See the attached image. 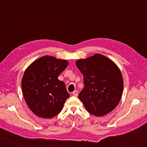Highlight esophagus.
<instances>
[{
	"instance_id": "esophagus-1",
	"label": "esophagus",
	"mask_w": 147,
	"mask_h": 147,
	"mask_svg": "<svg viewBox=\"0 0 147 147\" xmlns=\"http://www.w3.org/2000/svg\"><path fill=\"white\" fill-rule=\"evenodd\" d=\"M78 92L77 90H75V91L73 92V95L74 96H78Z\"/></svg>"
}]
</instances>
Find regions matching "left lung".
<instances>
[{"label": "left lung", "mask_w": 147, "mask_h": 147, "mask_svg": "<svg viewBox=\"0 0 147 147\" xmlns=\"http://www.w3.org/2000/svg\"><path fill=\"white\" fill-rule=\"evenodd\" d=\"M76 63L84 76V87L78 98L86 109L97 116L113 110L123 92V79L118 66L98 53Z\"/></svg>", "instance_id": "1"}]
</instances>
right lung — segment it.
Listing matches in <instances>:
<instances>
[{
	"label": "right lung",
	"instance_id": "obj_1",
	"mask_svg": "<svg viewBox=\"0 0 147 147\" xmlns=\"http://www.w3.org/2000/svg\"><path fill=\"white\" fill-rule=\"evenodd\" d=\"M67 64L66 60L46 55L33 62L25 70L21 82L23 96L35 115L51 118L61 111L69 94L58 76Z\"/></svg>",
	"mask_w": 147,
	"mask_h": 147
}]
</instances>
